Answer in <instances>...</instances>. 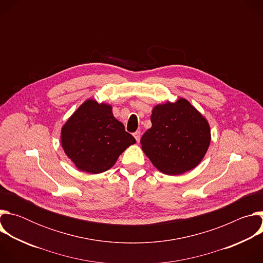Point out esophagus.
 Instances as JSON below:
<instances>
[{
	"mask_svg": "<svg viewBox=\"0 0 263 263\" xmlns=\"http://www.w3.org/2000/svg\"><path fill=\"white\" fill-rule=\"evenodd\" d=\"M133 136L135 137L136 141L139 142V140H140V131H136L135 133H133Z\"/></svg>",
	"mask_w": 263,
	"mask_h": 263,
	"instance_id": "34e87169",
	"label": "esophagus"
}]
</instances>
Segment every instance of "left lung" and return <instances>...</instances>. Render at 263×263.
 <instances>
[{"label": "left lung", "mask_w": 263, "mask_h": 263, "mask_svg": "<svg viewBox=\"0 0 263 263\" xmlns=\"http://www.w3.org/2000/svg\"><path fill=\"white\" fill-rule=\"evenodd\" d=\"M152 127L140 139L142 151L161 173L181 175L195 168L210 144L206 119L185 99L156 105Z\"/></svg>", "instance_id": "left-lung-1"}]
</instances>
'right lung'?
Segmentation results:
<instances>
[{
  "label": "right lung",
  "mask_w": 263,
  "mask_h": 263,
  "mask_svg": "<svg viewBox=\"0 0 263 263\" xmlns=\"http://www.w3.org/2000/svg\"><path fill=\"white\" fill-rule=\"evenodd\" d=\"M135 138L112 114V107L85 101L64 124L61 143L67 157L80 171L103 173L114 166Z\"/></svg>",
  "instance_id": "add662e5"
}]
</instances>
